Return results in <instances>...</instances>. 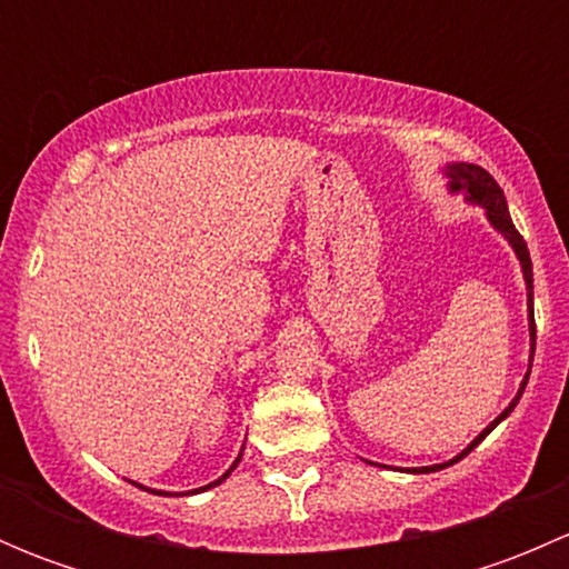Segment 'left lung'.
<instances>
[{
  "mask_svg": "<svg viewBox=\"0 0 569 569\" xmlns=\"http://www.w3.org/2000/svg\"><path fill=\"white\" fill-rule=\"evenodd\" d=\"M443 176L449 178V192L451 194H462L465 203L470 206H479V209H485V217L487 222H490L492 228H496L498 233H501L503 239L509 242V248H512L515 256H518L520 261V272H523V283H526V311H529V338H531V355H529V371H526L523 382H520L518 393H515V399L509 401L507 407H503V412L498 418H492L490 423H487L485 429H481L479 435H476L473 440H470L468 446L460 451L457 457H451L449 462H440V465H427V468H407L410 473H432V470H440V468H449V465L460 462L462 457H468L470 451L476 449V446L481 443V440L487 438V435L492 432V429L498 427V423L503 421V418L509 416V412L518 407L520 396L526 391V382H529V375H531V360H533V341H537V327H533V272H531V256H529V248H526L523 237L518 233V228H515L512 217H509V209H507V198H503V189L498 187L496 178L487 173L485 168H479V164H468V162H449L443 168Z\"/></svg>",
  "mask_w": 569,
  "mask_h": 569,
  "instance_id": "left-lung-1",
  "label": "left lung"
}]
</instances>
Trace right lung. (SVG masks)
I'll list each match as a JSON object with an SVG mask.
<instances>
[{
    "label": "right lung",
    "mask_w": 569,
    "mask_h": 569,
    "mask_svg": "<svg viewBox=\"0 0 569 569\" xmlns=\"http://www.w3.org/2000/svg\"><path fill=\"white\" fill-rule=\"evenodd\" d=\"M242 451H244V446H242ZM242 451H239V457H237V460H233V465H231V468H228V470H226V473H222V476H220V479L209 481V485H206V487H198V490H189V492H192V496H194V492H203V490H211V487L222 485V481H226V479H228V476H231V470H233V468H237V465H239V460H242ZM131 485H137V481H131ZM137 487H142V485H137ZM142 490H148V487H142ZM153 492H157V496H164V492H162V490H153ZM189 492H183V496H189Z\"/></svg>",
    "instance_id": "1"
}]
</instances>
